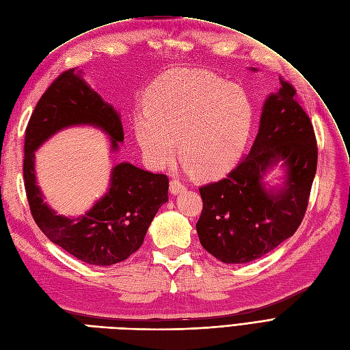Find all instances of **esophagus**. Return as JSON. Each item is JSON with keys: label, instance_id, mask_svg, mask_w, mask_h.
Listing matches in <instances>:
<instances>
[{"label": "esophagus", "instance_id": "obj_1", "mask_svg": "<svg viewBox=\"0 0 350 350\" xmlns=\"http://www.w3.org/2000/svg\"><path fill=\"white\" fill-rule=\"evenodd\" d=\"M170 188H171V194H174V196L179 194V192H184L187 189V187L183 183H179L178 179H172L171 180Z\"/></svg>", "mask_w": 350, "mask_h": 350}]
</instances>
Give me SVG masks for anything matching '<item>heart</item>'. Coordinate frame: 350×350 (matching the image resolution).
<instances>
[{"label": "heart", "instance_id": "b5f03b06", "mask_svg": "<svg viewBox=\"0 0 350 350\" xmlns=\"http://www.w3.org/2000/svg\"><path fill=\"white\" fill-rule=\"evenodd\" d=\"M253 124L249 94L208 72H183L156 81L135 117V135L153 167L179 158L196 175L227 172L242 156Z\"/></svg>", "mask_w": 350, "mask_h": 350}]
</instances>
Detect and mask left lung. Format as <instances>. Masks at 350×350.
<instances>
[{
    "label": "left lung",
    "mask_w": 350,
    "mask_h": 350,
    "mask_svg": "<svg viewBox=\"0 0 350 350\" xmlns=\"http://www.w3.org/2000/svg\"><path fill=\"white\" fill-rule=\"evenodd\" d=\"M280 81V90L263 103L258 136L246 158L226 178L200 188V242L224 263L267 255L297 232L308 206L317 170L314 129L294 87ZM278 164L282 184L271 186L266 176Z\"/></svg>",
    "instance_id": "1"
}]
</instances>
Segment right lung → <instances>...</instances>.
<instances>
[{
  "label": "right lung",
  "mask_w": 350,
  "mask_h": 350,
  "mask_svg": "<svg viewBox=\"0 0 350 350\" xmlns=\"http://www.w3.org/2000/svg\"><path fill=\"white\" fill-rule=\"evenodd\" d=\"M64 72L42 95L30 117L24 142V187L36 224L52 243L77 259L97 267L126 260L143 243L158 210L167 201L170 180L129 162L111 167L105 194L83 214H59L44 201L38 185L34 153L59 131L74 126L100 129L110 139V152L124 140L122 117L82 77Z\"/></svg>",
  "instance_id": "1"
}]
</instances>
